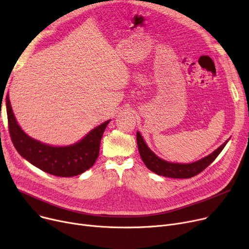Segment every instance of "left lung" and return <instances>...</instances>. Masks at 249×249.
<instances>
[{
    "instance_id": "8db88e82",
    "label": "left lung",
    "mask_w": 249,
    "mask_h": 249,
    "mask_svg": "<svg viewBox=\"0 0 249 249\" xmlns=\"http://www.w3.org/2000/svg\"><path fill=\"white\" fill-rule=\"evenodd\" d=\"M136 137L140 156L146 167L156 175L173 178H190L203 172L208 165H210L215 160V159L227 144V142L230 140V138L227 139L223 144L219 146L217 149H215L212 153L197 161H194L191 163H178L166 161L156 155L148 147L144 139L141 136L140 132L137 131Z\"/></svg>"
}]
</instances>
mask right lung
<instances>
[{"instance_id": "right-lung-1", "label": "right lung", "mask_w": 249, "mask_h": 249, "mask_svg": "<svg viewBox=\"0 0 249 249\" xmlns=\"http://www.w3.org/2000/svg\"><path fill=\"white\" fill-rule=\"evenodd\" d=\"M9 132L13 144L24 160L52 176L70 178L81 175L97 160L103 133L111 120L91 129L81 140L67 146H53L25 133L13 113L9 95L6 98Z\"/></svg>"}]
</instances>
